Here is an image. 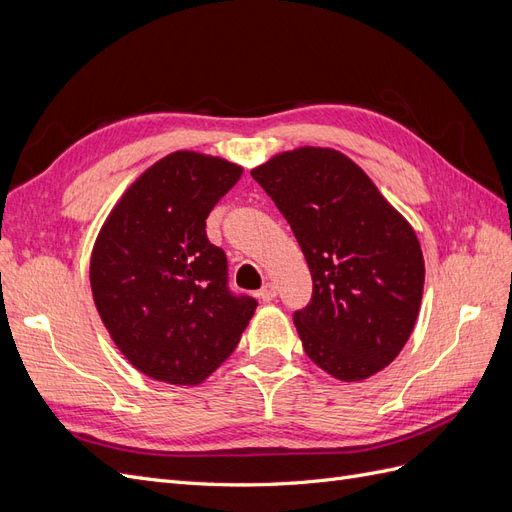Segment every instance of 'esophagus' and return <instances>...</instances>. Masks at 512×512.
<instances>
[{
	"label": "esophagus",
	"instance_id": "obj_1",
	"mask_svg": "<svg viewBox=\"0 0 512 512\" xmlns=\"http://www.w3.org/2000/svg\"><path fill=\"white\" fill-rule=\"evenodd\" d=\"M258 297L265 301V303H269V301H273L275 297H277V286L273 284V282H267L265 286H262L260 290H258Z\"/></svg>",
	"mask_w": 512,
	"mask_h": 512
}]
</instances>
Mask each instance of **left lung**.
Instances as JSON below:
<instances>
[{
	"instance_id": "obj_1",
	"label": "left lung",
	"mask_w": 512,
	"mask_h": 512,
	"mask_svg": "<svg viewBox=\"0 0 512 512\" xmlns=\"http://www.w3.org/2000/svg\"><path fill=\"white\" fill-rule=\"evenodd\" d=\"M297 237L314 292L294 312L320 369L359 382L391 365L421 309L425 260L410 222L342 151L299 147L252 168Z\"/></svg>"
}]
</instances>
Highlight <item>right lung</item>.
I'll return each instance as SVG.
<instances>
[{"label": "right lung", "instance_id": "obj_1", "mask_svg": "<svg viewBox=\"0 0 512 512\" xmlns=\"http://www.w3.org/2000/svg\"><path fill=\"white\" fill-rule=\"evenodd\" d=\"M243 175L239 164L175 151L117 200L89 260L98 314L141 374L196 386L237 348L256 312L226 286V254L205 220Z\"/></svg>", "mask_w": 512, "mask_h": 512}]
</instances>
